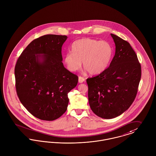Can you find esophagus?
I'll list each match as a JSON object with an SVG mask.
<instances>
[{"instance_id": "1", "label": "esophagus", "mask_w": 156, "mask_h": 156, "mask_svg": "<svg viewBox=\"0 0 156 156\" xmlns=\"http://www.w3.org/2000/svg\"><path fill=\"white\" fill-rule=\"evenodd\" d=\"M85 81H86V80H85L84 78H83V77H82V76H79V78H78V81H79L80 83H83Z\"/></svg>"}]
</instances>
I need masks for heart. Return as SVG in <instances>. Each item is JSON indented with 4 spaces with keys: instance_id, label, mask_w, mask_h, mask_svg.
Returning a JSON list of instances; mask_svg holds the SVG:
<instances>
[{
    "instance_id": "1",
    "label": "heart",
    "mask_w": 156,
    "mask_h": 156,
    "mask_svg": "<svg viewBox=\"0 0 156 156\" xmlns=\"http://www.w3.org/2000/svg\"><path fill=\"white\" fill-rule=\"evenodd\" d=\"M72 52H67L64 62L70 72L81 68L91 75H97L107 68L111 60L113 50L111 44L105 41L85 37L78 39L71 46Z\"/></svg>"
}]
</instances>
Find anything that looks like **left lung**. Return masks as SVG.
Here are the masks:
<instances>
[{"mask_svg":"<svg viewBox=\"0 0 156 156\" xmlns=\"http://www.w3.org/2000/svg\"><path fill=\"white\" fill-rule=\"evenodd\" d=\"M115 53L109 66L87 79L88 102L98 117L111 119L122 114L133 102L141 78V66L130 44L111 34Z\"/></svg>","mask_w":156,"mask_h":156,"instance_id":"left-lung-1","label":"left lung"}]
</instances>
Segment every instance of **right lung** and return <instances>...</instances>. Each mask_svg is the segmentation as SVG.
<instances>
[{
	"instance_id": "add662e5",
	"label": "right lung",
	"mask_w": 156,
	"mask_h": 156,
	"mask_svg": "<svg viewBox=\"0 0 156 156\" xmlns=\"http://www.w3.org/2000/svg\"><path fill=\"white\" fill-rule=\"evenodd\" d=\"M67 38L65 35H46L35 39L16 65L18 97L31 114L42 120H56L66 112L68 94L78 84V76L62 62V47Z\"/></svg>"
}]
</instances>
